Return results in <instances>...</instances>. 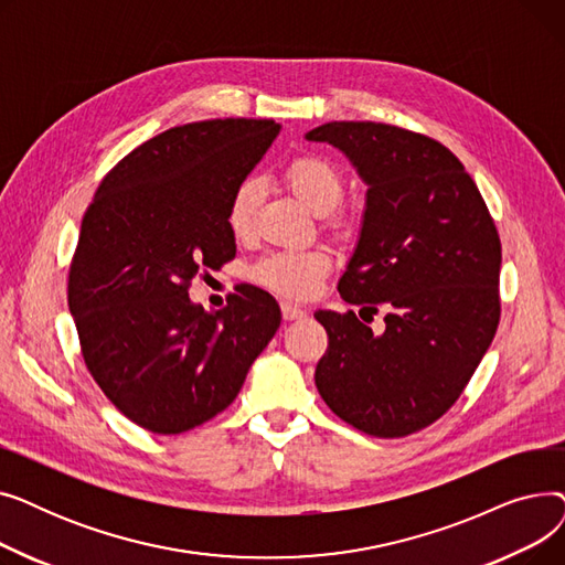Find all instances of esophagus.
I'll use <instances>...</instances> for the list:
<instances>
[{"instance_id":"obj_1","label":"esophagus","mask_w":565,"mask_h":565,"mask_svg":"<svg viewBox=\"0 0 565 565\" xmlns=\"http://www.w3.org/2000/svg\"><path fill=\"white\" fill-rule=\"evenodd\" d=\"M281 316H284V320H298V318H305L307 311L292 302H281Z\"/></svg>"}]
</instances>
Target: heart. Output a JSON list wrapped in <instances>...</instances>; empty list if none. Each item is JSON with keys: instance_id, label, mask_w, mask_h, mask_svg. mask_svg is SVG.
<instances>
[{"instance_id": "1", "label": "heart", "mask_w": 565, "mask_h": 565, "mask_svg": "<svg viewBox=\"0 0 565 565\" xmlns=\"http://www.w3.org/2000/svg\"><path fill=\"white\" fill-rule=\"evenodd\" d=\"M284 178L288 188L295 192V196L307 203L318 215L332 213L345 192L343 173L339 171V167L332 160L316 153L295 158L286 167ZM258 201L260 181L249 175L235 188L226 213V222L237 237H245L252 233ZM330 267L332 256L330 252H324L320 247L281 249L267 254L258 263H254L249 275L256 284L284 295V298L302 300L316 290L322 277L330 273Z\"/></svg>"}]
</instances>
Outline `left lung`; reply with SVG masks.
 Returning <instances> with one entry per match:
<instances>
[{
    "mask_svg": "<svg viewBox=\"0 0 565 565\" xmlns=\"http://www.w3.org/2000/svg\"><path fill=\"white\" fill-rule=\"evenodd\" d=\"M307 139L337 146L369 185L339 292L362 310L385 309L377 338L354 311L313 313L330 339L316 387L337 417L366 435H412L460 398L494 339V220L462 162L426 135L332 121Z\"/></svg>",
    "mask_w": 565,
    "mask_h": 565,
    "instance_id": "obj_1",
    "label": "left lung"
}]
</instances>
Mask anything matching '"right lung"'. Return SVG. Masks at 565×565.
I'll return each mask as SVG.
<instances>
[{
  "label": "right lung",
  "instance_id": "right-lung-1",
  "mask_svg": "<svg viewBox=\"0 0 565 565\" xmlns=\"http://www.w3.org/2000/svg\"><path fill=\"white\" fill-rule=\"evenodd\" d=\"M281 126L211 118L128 153L86 207L68 273L82 358L137 426L178 435L226 409L279 330L270 292L243 284L224 309L192 305V279L235 256L228 203Z\"/></svg>",
  "mask_w": 565,
  "mask_h": 565
}]
</instances>
